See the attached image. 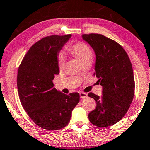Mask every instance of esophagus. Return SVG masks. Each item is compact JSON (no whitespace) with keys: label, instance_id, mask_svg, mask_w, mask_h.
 <instances>
[{"label":"esophagus","instance_id":"1","mask_svg":"<svg viewBox=\"0 0 150 150\" xmlns=\"http://www.w3.org/2000/svg\"><path fill=\"white\" fill-rule=\"evenodd\" d=\"M79 95H80V97L81 99L86 98L88 97V94L86 93H83V92H81V93H79Z\"/></svg>","mask_w":150,"mask_h":150}]
</instances>
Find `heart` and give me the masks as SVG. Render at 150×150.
Here are the masks:
<instances>
[{
  "label": "heart",
  "mask_w": 150,
  "mask_h": 150,
  "mask_svg": "<svg viewBox=\"0 0 150 150\" xmlns=\"http://www.w3.org/2000/svg\"><path fill=\"white\" fill-rule=\"evenodd\" d=\"M66 49L72 55L78 59L83 65L88 62H91L93 59V52L91 49L83 42H78L67 46ZM57 64L59 69H63L64 67L65 58L63 55H60L58 56Z\"/></svg>",
  "instance_id": "obj_1"
}]
</instances>
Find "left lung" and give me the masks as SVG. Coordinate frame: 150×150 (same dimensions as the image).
I'll return each instance as SVG.
<instances>
[{
  "mask_svg": "<svg viewBox=\"0 0 150 150\" xmlns=\"http://www.w3.org/2000/svg\"><path fill=\"white\" fill-rule=\"evenodd\" d=\"M82 38L95 51L94 75L103 86L101 97L88 95L96 101L89 121L97 127L110 126L124 117L132 102L135 83L131 62L123 48L109 38L99 33L83 34Z\"/></svg>",
  "mask_w": 150,
  "mask_h": 150,
  "instance_id": "1",
  "label": "left lung"
}]
</instances>
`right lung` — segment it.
Segmentation results:
<instances>
[{"instance_id":"obj_1","label":"right lung","mask_w":150,"mask_h":150,"mask_svg":"<svg viewBox=\"0 0 150 150\" xmlns=\"http://www.w3.org/2000/svg\"><path fill=\"white\" fill-rule=\"evenodd\" d=\"M71 37L53 35L31 46L19 66L17 87L20 101L32 121L48 130H59L69 123L79 94L65 95L54 88L58 75L57 53Z\"/></svg>"}]
</instances>
